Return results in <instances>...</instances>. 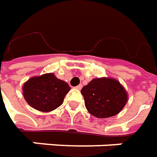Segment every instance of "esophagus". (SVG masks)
I'll use <instances>...</instances> for the list:
<instances>
[{
  "label": "esophagus",
  "mask_w": 157,
  "mask_h": 157,
  "mask_svg": "<svg viewBox=\"0 0 157 157\" xmlns=\"http://www.w3.org/2000/svg\"><path fill=\"white\" fill-rule=\"evenodd\" d=\"M82 87H83V85H82V84H78V86H76V89L77 90H81V89H82Z\"/></svg>",
  "instance_id": "obj_1"
}]
</instances>
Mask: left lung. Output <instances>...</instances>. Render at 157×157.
Masks as SVG:
<instances>
[{
  "label": "left lung",
  "instance_id": "8db88e82",
  "mask_svg": "<svg viewBox=\"0 0 157 157\" xmlns=\"http://www.w3.org/2000/svg\"><path fill=\"white\" fill-rule=\"evenodd\" d=\"M85 107L91 115L106 118L118 114L128 101V93L119 81L112 78H94L81 90Z\"/></svg>",
  "mask_w": 157,
  "mask_h": 157
}]
</instances>
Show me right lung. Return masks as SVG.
I'll use <instances>...</instances> for the list:
<instances>
[{
	"mask_svg": "<svg viewBox=\"0 0 157 157\" xmlns=\"http://www.w3.org/2000/svg\"><path fill=\"white\" fill-rule=\"evenodd\" d=\"M70 90L67 83L50 73L30 78L23 84V94L25 101L33 108L48 112L63 104Z\"/></svg>",
	"mask_w": 157,
	"mask_h": 157,
	"instance_id": "right-lung-1",
	"label": "right lung"
}]
</instances>
